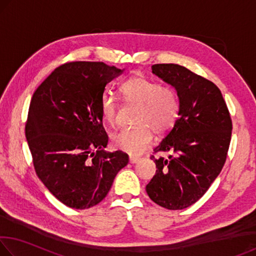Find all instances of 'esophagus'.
I'll use <instances>...</instances> for the list:
<instances>
[{
    "label": "esophagus",
    "mask_w": 256,
    "mask_h": 256,
    "mask_svg": "<svg viewBox=\"0 0 256 256\" xmlns=\"http://www.w3.org/2000/svg\"><path fill=\"white\" fill-rule=\"evenodd\" d=\"M140 158L138 157H134V156H130V164H136Z\"/></svg>",
    "instance_id": "obj_1"
}]
</instances>
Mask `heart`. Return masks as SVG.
<instances>
[{"label":"heart","instance_id":"heart-1","mask_svg":"<svg viewBox=\"0 0 256 256\" xmlns=\"http://www.w3.org/2000/svg\"><path fill=\"white\" fill-rule=\"evenodd\" d=\"M124 100L136 106V124L112 134V144L115 149L132 156H138L152 144L154 133L164 136L170 131L180 115V99L176 92L168 86L142 76H136L120 86ZM99 112L104 122L112 125L118 116V102L112 94L105 92L99 102Z\"/></svg>","mask_w":256,"mask_h":256}]
</instances>
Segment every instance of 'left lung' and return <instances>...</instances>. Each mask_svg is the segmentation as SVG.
<instances>
[{
  "label": "left lung",
  "instance_id": "8db88e82",
  "mask_svg": "<svg viewBox=\"0 0 256 256\" xmlns=\"http://www.w3.org/2000/svg\"><path fill=\"white\" fill-rule=\"evenodd\" d=\"M152 73L174 86L180 99L176 123L154 152L156 174L146 186L149 198L168 210L185 209L203 196L222 172L232 138V118L214 82L178 64H154Z\"/></svg>",
  "mask_w": 256,
  "mask_h": 256
}]
</instances>
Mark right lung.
Instances as JSON below:
<instances>
[{
    "instance_id": "obj_1",
    "label": "right lung",
    "mask_w": 256,
    "mask_h": 256,
    "mask_svg": "<svg viewBox=\"0 0 256 256\" xmlns=\"http://www.w3.org/2000/svg\"><path fill=\"white\" fill-rule=\"evenodd\" d=\"M123 70L102 62H71L50 73L29 106L26 138L37 176L72 209L102 201L128 162L122 151L104 150L108 136L99 102L105 86Z\"/></svg>"
}]
</instances>
